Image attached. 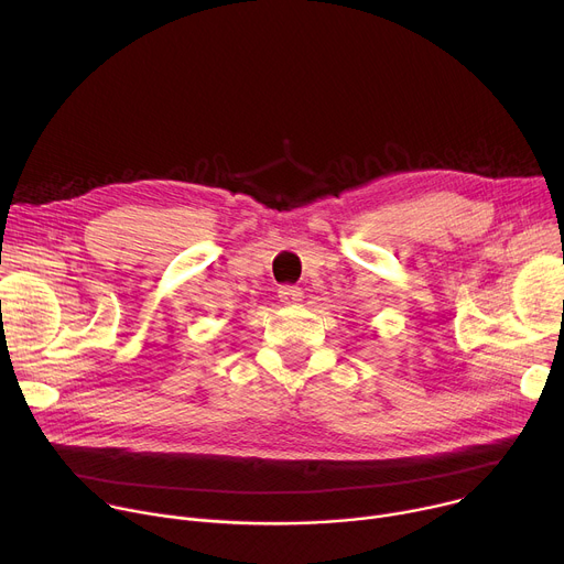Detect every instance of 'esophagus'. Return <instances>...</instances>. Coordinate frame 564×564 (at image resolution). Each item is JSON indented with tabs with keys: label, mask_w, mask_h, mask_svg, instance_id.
I'll list each match as a JSON object with an SVG mask.
<instances>
[{
	"label": "esophagus",
	"mask_w": 564,
	"mask_h": 564,
	"mask_svg": "<svg viewBox=\"0 0 564 564\" xmlns=\"http://www.w3.org/2000/svg\"><path fill=\"white\" fill-rule=\"evenodd\" d=\"M301 296H303V292H301V288H296V285H281V288H279V299H281L283 303H299Z\"/></svg>",
	"instance_id": "1"
}]
</instances>
